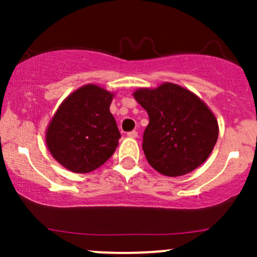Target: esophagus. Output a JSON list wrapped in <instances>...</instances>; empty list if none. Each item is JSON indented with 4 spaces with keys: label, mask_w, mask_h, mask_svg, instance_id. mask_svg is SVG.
<instances>
[{
    "label": "esophagus",
    "mask_w": 257,
    "mask_h": 257,
    "mask_svg": "<svg viewBox=\"0 0 257 257\" xmlns=\"http://www.w3.org/2000/svg\"><path fill=\"white\" fill-rule=\"evenodd\" d=\"M127 136L131 138V139H136V138H138V131H130V133H127Z\"/></svg>",
    "instance_id": "1"
}]
</instances>
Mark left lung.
Returning a JSON list of instances; mask_svg holds the SVG:
<instances>
[{
  "label": "left lung",
  "instance_id": "obj_1",
  "mask_svg": "<svg viewBox=\"0 0 257 257\" xmlns=\"http://www.w3.org/2000/svg\"><path fill=\"white\" fill-rule=\"evenodd\" d=\"M133 95L148 112L143 151L154 170L183 176L207 160L217 142L219 124L201 97L171 82L138 88Z\"/></svg>",
  "mask_w": 257,
  "mask_h": 257
}]
</instances>
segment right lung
I'll use <instances>...</instances> for the list:
<instances>
[{
	"mask_svg": "<svg viewBox=\"0 0 257 257\" xmlns=\"http://www.w3.org/2000/svg\"><path fill=\"white\" fill-rule=\"evenodd\" d=\"M114 94L88 83L68 95L46 128L51 156L77 174L99 169L114 153L121 134L109 110Z\"/></svg>",
	"mask_w": 257,
	"mask_h": 257,
	"instance_id": "1",
	"label": "right lung"
}]
</instances>
